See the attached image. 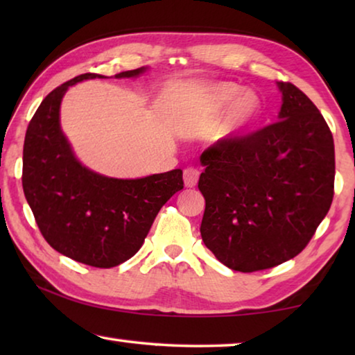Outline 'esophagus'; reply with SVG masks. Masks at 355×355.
<instances>
[{"instance_id":"obj_1","label":"esophagus","mask_w":355,"mask_h":355,"mask_svg":"<svg viewBox=\"0 0 355 355\" xmlns=\"http://www.w3.org/2000/svg\"><path fill=\"white\" fill-rule=\"evenodd\" d=\"M200 172L196 169V167H188V169H184L183 172V182L186 188H194L197 184V180H199Z\"/></svg>"}]
</instances>
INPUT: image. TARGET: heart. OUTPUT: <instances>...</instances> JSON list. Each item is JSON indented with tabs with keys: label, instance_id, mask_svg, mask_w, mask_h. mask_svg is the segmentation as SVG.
<instances>
[{
	"label": "heart",
	"instance_id": "1",
	"mask_svg": "<svg viewBox=\"0 0 355 355\" xmlns=\"http://www.w3.org/2000/svg\"><path fill=\"white\" fill-rule=\"evenodd\" d=\"M203 105L211 114L228 110L218 131V137L222 141H232L245 135L261 116L260 97L254 92H244L243 87L232 83H220L209 87Z\"/></svg>",
	"mask_w": 355,
	"mask_h": 355
}]
</instances>
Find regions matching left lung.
Instances as JSON below:
<instances>
[{
  "label": "left lung",
  "mask_w": 355,
  "mask_h": 355,
  "mask_svg": "<svg viewBox=\"0 0 355 355\" xmlns=\"http://www.w3.org/2000/svg\"><path fill=\"white\" fill-rule=\"evenodd\" d=\"M277 120L202 153L200 233L227 268L254 272L302 252L334 199L335 148L326 120L291 83H277Z\"/></svg>",
  "instance_id": "8db88e82"
}]
</instances>
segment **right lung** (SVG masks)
<instances>
[{
    "label": "right lung",
    "instance_id": "obj_1",
    "mask_svg": "<svg viewBox=\"0 0 355 355\" xmlns=\"http://www.w3.org/2000/svg\"><path fill=\"white\" fill-rule=\"evenodd\" d=\"M148 67L117 73L137 78ZM106 78L84 73L61 84L42 101L23 147V191L46 243L59 254L95 268H114L141 249L161 207L183 189L173 169L142 178H114L84 166L61 128L69 87Z\"/></svg>",
    "mask_w": 355,
    "mask_h": 355
}]
</instances>
